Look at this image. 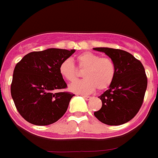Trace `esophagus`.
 Instances as JSON below:
<instances>
[{
  "label": "esophagus",
  "mask_w": 158,
  "mask_h": 158,
  "mask_svg": "<svg viewBox=\"0 0 158 158\" xmlns=\"http://www.w3.org/2000/svg\"><path fill=\"white\" fill-rule=\"evenodd\" d=\"M82 96H83V97L84 98V99H87V100H89V99H91V97H90V96H88V95H82Z\"/></svg>",
  "instance_id": "1"
}]
</instances>
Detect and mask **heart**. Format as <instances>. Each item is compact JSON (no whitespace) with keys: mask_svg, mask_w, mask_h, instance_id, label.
<instances>
[{"mask_svg":"<svg viewBox=\"0 0 158 158\" xmlns=\"http://www.w3.org/2000/svg\"><path fill=\"white\" fill-rule=\"evenodd\" d=\"M78 68L84 71L81 81L75 82L70 86V89L77 93L87 94L96 88L105 90L111 86L116 73V64L109 57H100L94 53H81L75 57ZM60 75L68 82L76 81L79 72L71 59L63 61L59 66Z\"/></svg>","mask_w":158,"mask_h":158,"instance_id":"b5f03b06","label":"heart"}]
</instances>
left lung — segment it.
<instances>
[{"label":"left lung","mask_w":158,"mask_h":158,"mask_svg":"<svg viewBox=\"0 0 158 158\" xmlns=\"http://www.w3.org/2000/svg\"><path fill=\"white\" fill-rule=\"evenodd\" d=\"M116 67V73L109 89L99 98L101 108L94 112L99 121L108 125H120L136 116L144 101L147 88V76L144 66L130 53L120 49L98 47Z\"/></svg>","instance_id":"8db88e82"}]
</instances>
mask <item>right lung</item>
Wrapping results in <instances>:
<instances>
[{"instance_id":"right-lung-1","label":"right lung","mask_w":158,"mask_h":158,"mask_svg":"<svg viewBox=\"0 0 158 158\" xmlns=\"http://www.w3.org/2000/svg\"><path fill=\"white\" fill-rule=\"evenodd\" d=\"M75 50L50 48L27 54L16 65L11 83V95L22 117L35 125H49L67 112L74 94L59 72L62 62Z\"/></svg>"}]
</instances>
